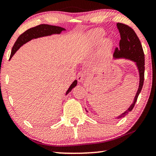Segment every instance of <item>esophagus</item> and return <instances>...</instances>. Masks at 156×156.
I'll return each mask as SVG.
<instances>
[{
    "mask_svg": "<svg viewBox=\"0 0 156 156\" xmlns=\"http://www.w3.org/2000/svg\"><path fill=\"white\" fill-rule=\"evenodd\" d=\"M84 74H83L82 72H80L78 73V76H77V79L78 82H83V80H84Z\"/></svg>",
    "mask_w": 156,
    "mask_h": 156,
    "instance_id": "34e87169",
    "label": "esophagus"
}]
</instances>
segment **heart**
I'll use <instances>...</instances> for the list:
<instances>
[{
	"label": "heart",
	"instance_id": "obj_1",
	"mask_svg": "<svg viewBox=\"0 0 156 156\" xmlns=\"http://www.w3.org/2000/svg\"><path fill=\"white\" fill-rule=\"evenodd\" d=\"M90 37L94 44H99L104 39L105 32L102 30H95L91 33ZM112 47V43L109 39H106L103 41V47L106 51H109Z\"/></svg>",
	"mask_w": 156,
	"mask_h": 156
}]
</instances>
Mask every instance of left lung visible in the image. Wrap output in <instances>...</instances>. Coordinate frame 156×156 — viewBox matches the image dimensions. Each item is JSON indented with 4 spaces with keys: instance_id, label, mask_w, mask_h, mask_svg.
<instances>
[{
    "instance_id": "8db88e82",
    "label": "left lung",
    "mask_w": 156,
    "mask_h": 156,
    "mask_svg": "<svg viewBox=\"0 0 156 156\" xmlns=\"http://www.w3.org/2000/svg\"><path fill=\"white\" fill-rule=\"evenodd\" d=\"M117 27L120 33L121 40L119 41V48H116L115 53L113 54V58H125L133 61L136 65L139 73V85L134 99L132 104L124 112L115 118V119H119L124 117L128 115L129 112L132 110L136 102L139 95L141 93L144 81L145 57L141 41L132 28L119 23L117 24ZM86 112H88L87 110Z\"/></svg>"
}]
</instances>
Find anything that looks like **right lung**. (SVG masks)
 Instances as JSON below:
<instances>
[{"mask_svg": "<svg viewBox=\"0 0 156 156\" xmlns=\"http://www.w3.org/2000/svg\"><path fill=\"white\" fill-rule=\"evenodd\" d=\"M64 30H66V29L61 27L45 25V24H42V25H39L36 26V27L30 28V29L27 30V31H25L21 35H20V37L17 38L12 48V51L10 56V59L12 58V56L15 54V52L22 46L25 44V43L28 42L29 41L32 40V39L39 38V37L50 36V35L52 34H59L61 33V32L64 31ZM76 85H77V80H75L72 83V84L70 85L69 89H68L66 93V95H68L72 90V89L76 86Z\"/></svg>", "mask_w": 156, "mask_h": 156, "instance_id": "add662e5", "label": "right lung"}]
</instances>
